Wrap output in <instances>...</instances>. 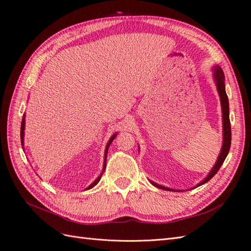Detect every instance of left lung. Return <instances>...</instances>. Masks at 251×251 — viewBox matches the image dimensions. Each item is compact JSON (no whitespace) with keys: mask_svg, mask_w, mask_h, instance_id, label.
<instances>
[{"mask_svg":"<svg viewBox=\"0 0 251 251\" xmlns=\"http://www.w3.org/2000/svg\"><path fill=\"white\" fill-rule=\"evenodd\" d=\"M214 79H215V82H216V86H218V91H219V94H220L221 103H222L223 131H224V138H223V139H224V142H223L222 151L220 153V156H219L218 160H216V164L212 168V170L210 171V173H209L207 177L202 181H201L200 184L198 185V187L201 186V185H204L205 182L209 181L216 173H218V171L220 170V168L223 165V162H224V160L226 159L227 155L229 153V150H230V146H231V125H230V119H229V101H228V97H227V94H226V91H225V82H224L225 76H224V73H223L222 69L219 66H216L214 69ZM151 182H152V185H154L155 187H157L159 189H162V190L175 191V190H173V189L157 185L153 181H151Z\"/></svg>","mask_w":251,"mask_h":251,"instance_id":"8db88e82","label":"left lung"}]
</instances>
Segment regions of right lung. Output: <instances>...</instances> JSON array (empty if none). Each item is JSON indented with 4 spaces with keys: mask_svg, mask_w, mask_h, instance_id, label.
<instances>
[{
    "mask_svg": "<svg viewBox=\"0 0 251 251\" xmlns=\"http://www.w3.org/2000/svg\"><path fill=\"white\" fill-rule=\"evenodd\" d=\"M24 127H25V115H23V119H22V124H21V142H22V146H23V137H24ZM115 136H116V134L113 135V136L111 137V139L109 140V142H107V145H106V148H105V153H104V168H103V170L105 169V162H106L107 149H109V146L111 145V142L113 141V139L115 138ZM101 176H102V173H101V174L98 176V178H97L96 180H95L92 185H90L89 187H87V189H91V188H93L95 185H97L98 182H99V180H100V178H101Z\"/></svg>",
    "mask_w": 251,
    "mask_h": 251,
    "instance_id": "obj_1",
    "label": "right lung"
}]
</instances>
